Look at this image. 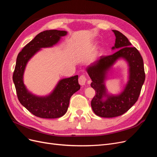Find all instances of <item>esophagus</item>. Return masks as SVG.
Here are the masks:
<instances>
[{
    "mask_svg": "<svg viewBox=\"0 0 157 157\" xmlns=\"http://www.w3.org/2000/svg\"><path fill=\"white\" fill-rule=\"evenodd\" d=\"M86 78L84 75H82L81 76H80V77L78 78V82L80 85L83 86V85L86 84Z\"/></svg>",
    "mask_w": 157,
    "mask_h": 157,
    "instance_id": "obj_1",
    "label": "esophagus"
}]
</instances>
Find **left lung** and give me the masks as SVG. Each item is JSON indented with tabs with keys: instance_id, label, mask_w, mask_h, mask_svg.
<instances>
[{
	"instance_id": "left-lung-1",
	"label": "left lung",
	"mask_w": 157,
	"mask_h": 157,
	"mask_svg": "<svg viewBox=\"0 0 157 157\" xmlns=\"http://www.w3.org/2000/svg\"><path fill=\"white\" fill-rule=\"evenodd\" d=\"M116 37L112 50H118L107 56H101L88 66L86 71L92 79L91 87L96 95L91 101L92 110L96 115L104 118L121 116L128 111L138 99L145 74L143 58L127 37L122 33L113 30ZM120 59L128 65V80L123 91L118 95L107 93L105 82L108 71Z\"/></svg>"
}]
</instances>
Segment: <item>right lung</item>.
Returning a JSON list of instances; mask_svg holds the SVG:
<instances>
[{
  "label": "right lung",
  "instance_id": "1",
  "mask_svg": "<svg viewBox=\"0 0 157 157\" xmlns=\"http://www.w3.org/2000/svg\"><path fill=\"white\" fill-rule=\"evenodd\" d=\"M67 34L65 31L47 30L38 34L18 54L13 81L19 101L23 106L36 117L56 118L67 112L72 95L80 88L78 75L60 80L49 95L38 96L28 90L23 82V74L28 61L42 48L56 44L61 38Z\"/></svg>",
  "mask_w": 157,
  "mask_h": 157
}]
</instances>
